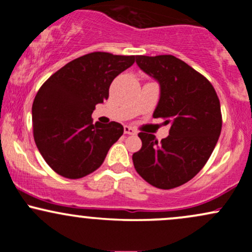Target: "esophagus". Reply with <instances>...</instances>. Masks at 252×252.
<instances>
[{"instance_id": "1", "label": "esophagus", "mask_w": 252, "mask_h": 252, "mask_svg": "<svg viewBox=\"0 0 252 252\" xmlns=\"http://www.w3.org/2000/svg\"><path fill=\"white\" fill-rule=\"evenodd\" d=\"M136 130L134 129V128H131V126H124V134H126V135H136Z\"/></svg>"}]
</instances>
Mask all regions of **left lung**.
<instances>
[{
    "mask_svg": "<svg viewBox=\"0 0 252 252\" xmlns=\"http://www.w3.org/2000/svg\"><path fill=\"white\" fill-rule=\"evenodd\" d=\"M136 63L160 83L153 116L170 123V129L161 141L140 132L142 147L132 162L152 186L175 189L194 178L212 154L221 131L220 102L210 80L174 56H137Z\"/></svg>",
    "mask_w": 252,
    "mask_h": 252,
    "instance_id": "1",
    "label": "left lung"
}]
</instances>
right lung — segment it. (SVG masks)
<instances>
[{
  "label": "right lung",
  "instance_id": "obj_1",
  "mask_svg": "<svg viewBox=\"0 0 252 252\" xmlns=\"http://www.w3.org/2000/svg\"><path fill=\"white\" fill-rule=\"evenodd\" d=\"M135 59L92 52L66 63L39 89L32 106L34 141L57 174L67 179L91 174L123 135L122 124H94L91 115L109 98L112 80Z\"/></svg>",
  "mask_w": 252,
  "mask_h": 252
}]
</instances>
